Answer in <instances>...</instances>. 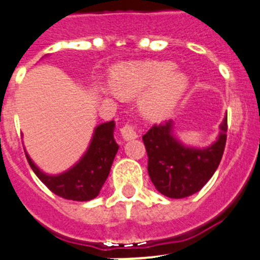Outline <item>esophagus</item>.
I'll list each match as a JSON object with an SVG mask.
<instances>
[{"mask_svg":"<svg viewBox=\"0 0 260 260\" xmlns=\"http://www.w3.org/2000/svg\"><path fill=\"white\" fill-rule=\"evenodd\" d=\"M121 137H122L125 141H132V139H137V138L139 137V134H138L135 126L125 125L121 127Z\"/></svg>","mask_w":260,"mask_h":260,"instance_id":"esophagus-1","label":"esophagus"}]
</instances>
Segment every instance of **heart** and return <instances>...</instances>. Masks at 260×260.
I'll return each mask as SVG.
<instances>
[{"instance_id": "b5f03b06", "label": "heart", "mask_w": 260, "mask_h": 260, "mask_svg": "<svg viewBox=\"0 0 260 260\" xmlns=\"http://www.w3.org/2000/svg\"><path fill=\"white\" fill-rule=\"evenodd\" d=\"M112 98H139L144 118L162 121L176 110L190 86L189 77L177 70L173 62H126L112 69L109 75Z\"/></svg>"}]
</instances>
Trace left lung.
Listing matches in <instances>:
<instances>
[{
  "label": "left lung",
  "mask_w": 260,
  "mask_h": 260,
  "mask_svg": "<svg viewBox=\"0 0 260 260\" xmlns=\"http://www.w3.org/2000/svg\"><path fill=\"white\" fill-rule=\"evenodd\" d=\"M228 119L225 114L219 135L207 147L181 142L176 122L153 126L143 135L148 155V174L156 190L168 198L182 199L198 192L216 172L226 142Z\"/></svg>",
  "instance_id": "1"
}]
</instances>
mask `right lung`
I'll return each instance as SVG.
<instances>
[{
    "instance_id": "right-lung-1",
    "label": "right lung",
    "mask_w": 260,
    "mask_h": 260,
    "mask_svg": "<svg viewBox=\"0 0 260 260\" xmlns=\"http://www.w3.org/2000/svg\"><path fill=\"white\" fill-rule=\"evenodd\" d=\"M114 121L96 126L86 152L68 171L58 174L41 171L27 151L24 152L32 171L50 191L69 201H92L100 194L119 148L114 139Z\"/></svg>"
}]
</instances>
